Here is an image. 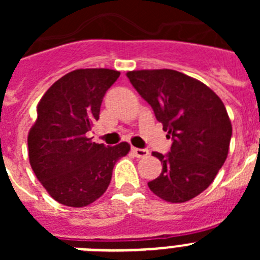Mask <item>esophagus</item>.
<instances>
[{"mask_svg":"<svg viewBox=\"0 0 260 260\" xmlns=\"http://www.w3.org/2000/svg\"><path fill=\"white\" fill-rule=\"evenodd\" d=\"M132 152L133 155L135 156V157H147V156L150 155V152H148V150H143V148H135V147H133L132 148Z\"/></svg>","mask_w":260,"mask_h":260,"instance_id":"34e87169","label":"esophagus"}]
</instances>
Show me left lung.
<instances>
[{
	"instance_id": "1",
	"label": "left lung",
	"mask_w": 260,
	"mask_h": 260,
	"mask_svg": "<svg viewBox=\"0 0 260 260\" xmlns=\"http://www.w3.org/2000/svg\"><path fill=\"white\" fill-rule=\"evenodd\" d=\"M126 75L173 141L168 155L152 152L162 171L148 187L171 203L195 198L212 183L228 156L232 123L224 103L210 87L180 71L134 70Z\"/></svg>"
}]
</instances>
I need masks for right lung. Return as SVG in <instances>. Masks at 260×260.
<instances>
[{"mask_svg": "<svg viewBox=\"0 0 260 260\" xmlns=\"http://www.w3.org/2000/svg\"><path fill=\"white\" fill-rule=\"evenodd\" d=\"M119 77L110 69H78L48 88L28 133L32 171L54 201L86 207L107 191L113 167L130 151L122 142L109 147L87 133L99 119L103 98Z\"/></svg>", "mask_w": 260, "mask_h": 260, "instance_id": "add662e5", "label": "right lung"}]
</instances>
